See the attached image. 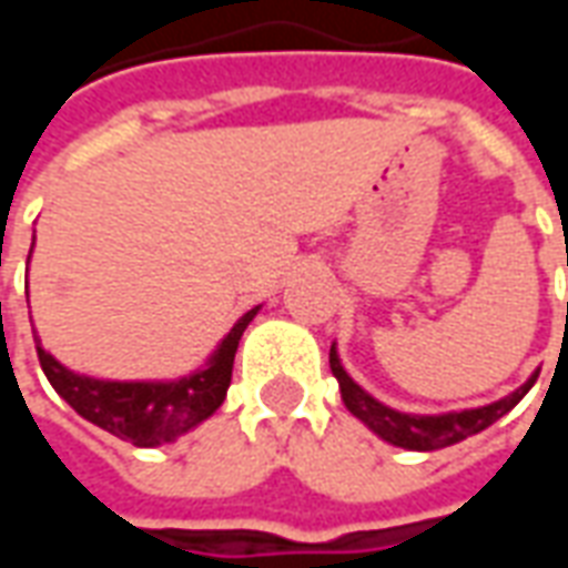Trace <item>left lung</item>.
<instances>
[{
    "label": "left lung",
    "mask_w": 568,
    "mask_h": 568,
    "mask_svg": "<svg viewBox=\"0 0 568 568\" xmlns=\"http://www.w3.org/2000/svg\"><path fill=\"white\" fill-rule=\"evenodd\" d=\"M328 365H332V374L341 383V398H344L346 410L356 419H362L365 426L377 435V438L389 440L393 447H405V450H440V447H450V444H459V440L471 438L477 432H484L487 426H493L496 419H501L508 410H511L520 398H524L532 383H536L538 371L529 377V381L514 389L511 395H505L499 402L484 407H465V410H447V414H405V410H395V407L383 405L374 395L365 393L349 374L341 365V356H337V346L332 344V353H328Z\"/></svg>",
    "instance_id": "1"
}]
</instances>
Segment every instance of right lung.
Returning a JSON list of instances; mask_svg holds the SVG:
<instances>
[{"mask_svg":"<svg viewBox=\"0 0 568 568\" xmlns=\"http://www.w3.org/2000/svg\"><path fill=\"white\" fill-rule=\"evenodd\" d=\"M258 310L252 307L234 322V328L224 334L222 344L212 349L206 365L175 381H100L60 365L44 349L39 334H36V349L44 377L79 417L105 428L115 438L130 440L133 447H161L182 438L185 432L200 426L222 407L231 386L236 346L248 322L258 316Z\"/></svg>","mask_w":568,"mask_h":568,"instance_id":"add662e5","label":"right lung"}]
</instances>
